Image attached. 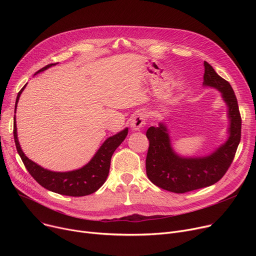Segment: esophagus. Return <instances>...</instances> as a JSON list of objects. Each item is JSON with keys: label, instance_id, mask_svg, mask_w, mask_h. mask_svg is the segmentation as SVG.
<instances>
[{"label": "esophagus", "instance_id": "1", "mask_svg": "<svg viewBox=\"0 0 256 256\" xmlns=\"http://www.w3.org/2000/svg\"><path fill=\"white\" fill-rule=\"evenodd\" d=\"M145 114L143 113H138L135 117H134L130 121V128L134 132L140 130L141 128H143L146 124V119H145Z\"/></svg>", "mask_w": 256, "mask_h": 256}]
</instances>
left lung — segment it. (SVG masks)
Segmentation results:
<instances>
[{
    "label": "left lung",
    "mask_w": 256,
    "mask_h": 256,
    "mask_svg": "<svg viewBox=\"0 0 256 256\" xmlns=\"http://www.w3.org/2000/svg\"><path fill=\"white\" fill-rule=\"evenodd\" d=\"M204 86L217 89L227 106V139L204 156H182L173 150L169 130L164 121L146 132L150 148L146 174L150 180L173 193H186L210 186L220 180L230 168L240 141L242 120L238 100L230 84L204 61Z\"/></svg>",
    "instance_id": "left-lung-1"
}]
</instances>
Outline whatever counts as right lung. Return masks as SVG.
Segmentation results:
<instances>
[{"mask_svg": "<svg viewBox=\"0 0 256 256\" xmlns=\"http://www.w3.org/2000/svg\"><path fill=\"white\" fill-rule=\"evenodd\" d=\"M58 63H52L44 68L39 70L35 74L44 72L50 67L56 65ZM26 85L18 92L16 102V111L18 102L22 92L24 91ZM16 113V112H14ZM128 128L120 130L115 135L108 138L98 148V150L92 156L89 162L80 169L66 171V172H57L46 169L40 165L33 162L26 156L18 139V128H16V119L14 115V126H13V136H14V142L16 145L18 152L22 160L26 170L33 176V178L46 190L55 192L61 195L66 196H86L96 192L104 184L108 174H109L111 158L116 150L117 147L124 142L128 136Z\"/></svg>", "mask_w": 256, "mask_h": 256, "instance_id": "add662e5", "label": "right lung"}]
</instances>
